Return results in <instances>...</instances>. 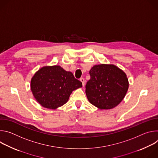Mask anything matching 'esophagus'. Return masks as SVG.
<instances>
[{"label": "esophagus", "mask_w": 158, "mask_h": 158, "mask_svg": "<svg viewBox=\"0 0 158 158\" xmlns=\"http://www.w3.org/2000/svg\"><path fill=\"white\" fill-rule=\"evenodd\" d=\"M80 81H81V82H82V86H84L85 81H84V78H81V79H80Z\"/></svg>", "instance_id": "obj_1"}]
</instances>
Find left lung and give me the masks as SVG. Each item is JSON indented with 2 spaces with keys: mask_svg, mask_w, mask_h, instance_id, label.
I'll return each instance as SVG.
<instances>
[{
  "mask_svg": "<svg viewBox=\"0 0 158 158\" xmlns=\"http://www.w3.org/2000/svg\"><path fill=\"white\" fill-rule=\"evenodd\" d=\"M89 74L85 94L90 103L101 110L120 104L129 88L128 79L123 70L114 64H101L94 65Z\"/></svg>",
  "mask_w": 158,
  "mask_h": 158,
  "instance_id": "1",
  "label": "left lung"
}]
</instances>
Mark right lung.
<instances>
[{"label":"right lung","mask_w":158,"mask_h":158,"mask_svg":"<svg viewBox=\"0 0 158 158\" xmlns=\"http://www.w3.org/2000/svg\"><path fill=\"white\" fill-rule=\"evenodd\" d=\"M82 86V82L75 79L71 72L57 65L41 67L31 81V89L35 100L42 107L50 109L65 104L73 91Z\"/></svg>","instance_id":"right-lung-1"}]
</instances>
